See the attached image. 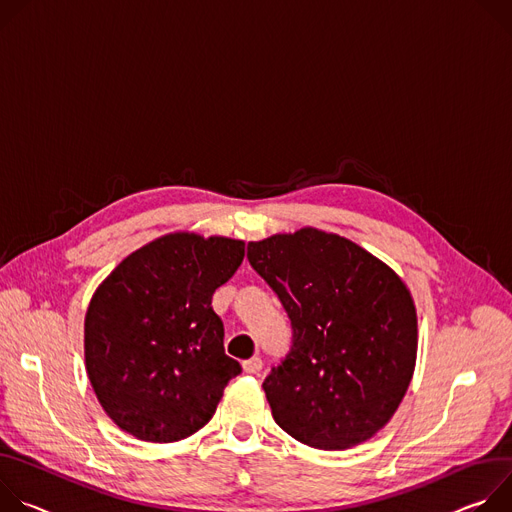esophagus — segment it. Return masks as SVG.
I'll list each match as a JSON object with an SVG mask.
<instances>
[{"label": "esophagus", "mask_w": 512, "mask_h": 512, "mask_svg": "<svg viewBox=\"0 0 512 512\" xmlns=\"http://www.w3.org/2000/svg\"><path fill=\"white\" fill-rule=\"evenodd\" d=\"M262 370V360L260 358H250L244 362V372L248 374H258Z\"/></svg>", "instance_id": "34e87169"}]
</instances>
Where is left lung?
<instances>
[{"label": "left lung", "mask_w": 512, "mask_h": 512, "mask_svg": "<svg viewBox=\"0 0 512 512\" xmlns=\"http://www.w3.org/2000/svg\"><path fill=\"white\" fill-rule=\"evenodd\" d=\"M248 260L293 327L291 352L262 382L278 427L317 449L370 439L415 372L417 311L401 276L315 227L250 242Z\"/></svg>", "instance_id": "1"}]
</instances>
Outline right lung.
<instances>
[{"label": "right lung", "mask_w": 512, "mask_h": 512, "mask_svg": "<svg viewBox=\"0 0 512 512\" xmlns=\"http://www.w3.org/2000/svg\"><path fill=\"white\" fill-rule=\"evenodd\" d=\"M244 242L177 232L124 258L85 315V368L107 417L152 443L197 433L242 366L223 352L211 309Z\"/></svg>", "instance_id": "1"}]
</instances>
